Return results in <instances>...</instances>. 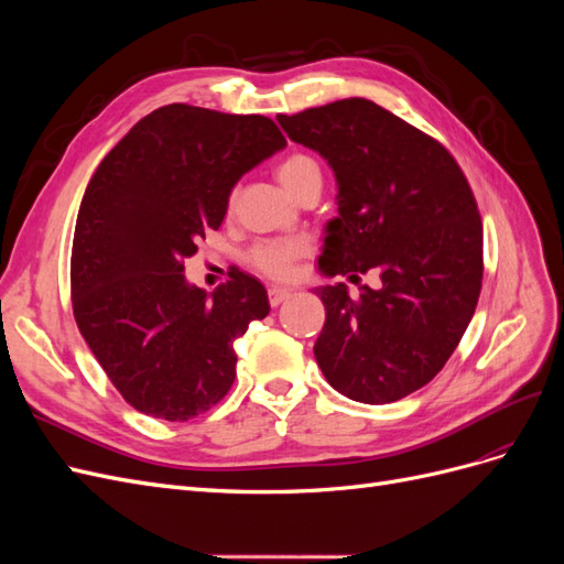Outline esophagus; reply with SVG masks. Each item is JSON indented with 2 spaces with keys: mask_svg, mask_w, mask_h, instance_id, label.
Returning a JSON list of instances; mask_svg holds the SVG:
<instances>
[{
  "mask_svg": "<svg viewBox=\"0 0 564 564\" xmlns=\"http://www.w3.org/2000/svg\"><path fill=\"white\" fill-rule=\"evenodd\" d=\"M286 299H292V289H286V286H270L268 289V301L272 308H278V305L284 303Z\"/></svg>",
  "mask_w": 564,
  "mask_h": 564,
  "instance_id": "1",
  "label": "esophagus"
}]
</instances>
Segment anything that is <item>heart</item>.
<instances>
[{
    "mask_svg": "<svg viewBox=\"0 0 564 564\" xmlns=\"http://www.w3.org/2000/svg\"><path fill=\"white\" fill-rule=\"evenodd\" d=\"M278 178L289 195H296L301 187L311 178H319V166L313 158L294 152L280 162ZM308 251V242L305 240H268L259 242L251 249V263L270 278H286L292 275L296 259Z\"/></svg>",
    "mask_w": 564,
    "mask_h": 564,
    "instance_id": "b5f03b06",
    "label": "heart"
}]
</instances>
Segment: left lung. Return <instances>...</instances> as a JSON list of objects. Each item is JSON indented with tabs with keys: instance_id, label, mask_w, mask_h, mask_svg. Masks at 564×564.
<instances>
[{
	"instance_id": "8db88e82",
	"label": "left lung",
	"mask_w": 564,
	"mask_h": 564,
	"mask_svg": "<svg viewBox=\"0 0 564 564\" xmlns=\"http://www.w3.org/2000/svg\"><path fill=\"white\" fill-rule=\"evenodd\" d=\"M289 139L327 160L338 216L324 228L322 275L377 270L381 286H317L327 319L315 360L334 390L386 404L433 381L482 289V220L445 145L367 98L278 115Z\"/></svg>"
}]
</instances>
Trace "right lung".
I'll return each mask as SVG.
<instances>
[{
  "mask_svg": "<svg viewBox=\"0 0 564 564\" xmlns=\"http://www.w3.org/2000/svg\"><path fill=\"white\" fill-rule=\"evenodd\" d=\"M284 145L263 115L172 104L133 124L98 164L75 226L73 313L139 412L187 421L230 390L235 340L270 313L265 286L232 270L207 299L185 280L183 259L224 224L235 183Z\"/></svg>",
  "mask_w": 564,
  "mask_h": 564,
  "instance_id": "add662e5",
  "label": "right lung"
}]
</instances>
